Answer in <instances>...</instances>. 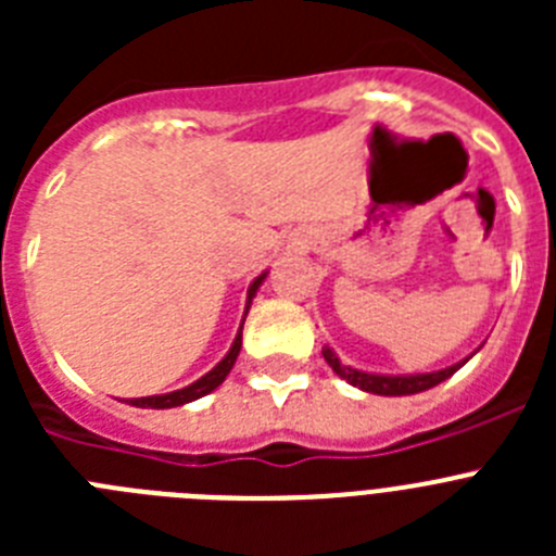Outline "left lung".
Returning <instances> with one entry per match:
<instances>
[{"instance_id": "8db88e82", "label": "left lung", "mask_w": 556, "mask_h": 556, "mask_svg": "<svg viewBox=\"0 0 556 556\" xmlns=\"http://www.w3.org/2000/svg\"><path fill=\"white\" fill-rule=\"evenodd\" d=\"M323 356H326L328 367H331L339 378H345L348 384L358 387V390L365 392H372V395H415V392L431 390V387H437L440 381L454 376V372L468 362V358H465V362H456V365L445 367V370L417 372V376H376V372H362L342 365L331 348H323Z\"/></svg>"}]
</instances>
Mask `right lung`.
<instances>
[{
	"instance_id": "obj_1",
	"label": "right lung",
	"mask_w": 556,
	"mask_h": 556,
	"mask_svg": "<svg viewBox=\"0 0 556 556\" xmlns=\"http://www.w3.org/2000/svg\"><path fill=\"white\" fill-rule=\"evenodd\" d=\"M264 278H267V275H258V278H255V281L250 283V289H248V308H250V303H253V298H255V289L262 287ZM248 308H244V317H248ZM242 323H244V320H242ZM239 351H242V328H239V333H236V339H233V345H230L228 356H225L223 362H219V365L214 367V370L205 372L203 378H198V381H194V384L184 387V390L166 392V395L130 397V401H127V404H130V406H141V409H172V406L191 404V401H198V397L208 395V392H214V390H217L219 384H223L225 376H228L230 367H233L236 356H239Z\"/></svg>"
}]
</instances>
